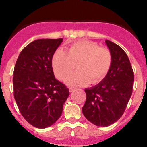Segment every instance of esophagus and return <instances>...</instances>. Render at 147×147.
<instances>
[{"label":"esophagus","mask_w":147,"mask_h":147,"mask_svg":"<svg viewBox=\"0 0 147 147\" xmlns=\"http://www.w3.org/2000/svg\"><path fill=\"white\" fill-rule=\"evenodd\" d=\"M75 88H72V87H71V88H69V92H71V93H72V92H73L74 91H75Z\"/></svg>","instance_id":"esophagus-1"}]
</instances>
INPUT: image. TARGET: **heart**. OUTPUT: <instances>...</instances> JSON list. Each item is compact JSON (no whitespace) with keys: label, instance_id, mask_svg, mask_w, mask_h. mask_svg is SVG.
Instances as JSON below:
<instances>
[{"label":"heart","instance_id":"obj_1","mask_svg":"<svg viewBox=\"0 0 147 147\" xmlns=\"http://www.w3.org/2000/svg\"><path fill=\"white\" fill-rule=\"evenodd\" d=\"M76 64L78 72L67 77V84L72 86L86 85L88 82L96 84L105 78L111 67V53L95 42L84 40L71 44L66 52L58 50L53 55V69L59 80H64Z\"/></svg>","mask_w":147,"mask_h":147}]
</instances>
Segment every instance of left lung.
I'll list each match as a JSON object with an SVG mask.
<instances>
[{"label": "left lung", "mask_w": 147, "mask_h": 147, "mask_svg": "<svg viewBox=\"0 0 147 147\" xmlns=\"http://www.w3.org/2000/svg\"><path fill=\"white\" fill-rule=\"evenodd\" d=\"M112 56V64L105 78L86 88L83 115L94 125L108 127L121 118L133 93L134 75L127 55L118 45L105 40Z\"/></svg>", "instance_id": "left-lung-1"}]
</instances>
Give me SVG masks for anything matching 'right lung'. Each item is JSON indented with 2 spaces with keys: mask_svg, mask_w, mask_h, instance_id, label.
Instances as JSON below:
<instances>
[{
  "mask_svg": "<svg viewBox=\"0 0 147 147\" xmlns=\"http://www.w3.org/2000/svg\"><path fill=\"white\" fill-rule=\"evenodd\" d=\"M63 39H36L20 52L14 69V96L25 119L37 128L53 125L69 92L55 79L52 59Z\"/></svg>",
  "mask_w": 147,
  "mask_h": 147,
  "instance_id": "1",
  "label": "right lung"
}]
</instances>
